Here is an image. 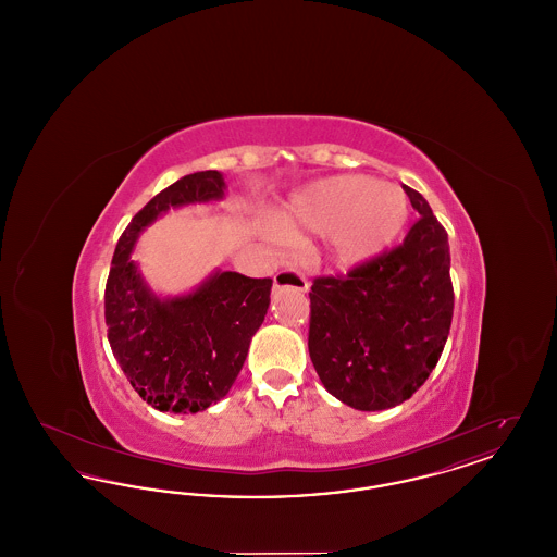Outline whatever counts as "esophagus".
Instances as JSON below:
<instances>
[{
    "mask_svg": "<svg viewBox=\"0 0 557 557\" xmlns=\"http://www.w3.org/2000/svg\"><path fill=\"white\" fill-rule=\"evenodd\" d=\"M275 288H294V290L305 292L309 288V284L300 271L282 269L275 273Z\"/></svg>",
    "mask_w": 557,
    "mask_h": 557,
    "instance_id": "obj_1",
    "label": "esophagus"
}]
</instances>
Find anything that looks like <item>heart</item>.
Returning a JSON list of instances; mask_svg holds the SVG:
<instances>
[{"label":"heart","instance_id":"1","mask_svg":"<svg viewBox=\"0 0 557 557\" xmlns=\"http://www.w3.org/2000/svg\"><path fill=\"white\" fill-rule=\"evenodd\" d=\"M407 219L409 200L400 187L368 175H338L298 189L275 214L273 230L286 239L325 236L327 261L352 269L391 248Z\"/></svg>","mask_w":557,"mask_h":557}]
</instances>
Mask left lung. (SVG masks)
Here are the masks:
<instances>
[{
  "label": "left lung",
  "instance_id": "obj_1",
  "mask_svg": "<svg viewBox=\"0 0 557 557\" xmlns=\"http://www.w3.org/2000/svg\"><path fill=\"white\" fill-rule=\"evenodd\" d=\"M420 219L403 244L315 277L309 355L330 395L359 411L411 397L436 368L453 319L449 239L424 196L403 186Z\"/></svg>",
  "mask_w": 557,
  "mask_h": 557
}]
</instances>
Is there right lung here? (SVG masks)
I'll return each instance as SVG.
<instances>
[{"mask_svg": "<svg viewBox=\"0 0 557 557\" xmlns=\"http://www.w3.org/2000/svg\"><path fill=\"white\" fill-rule=\"evenodd\" d=\"M219 171L164 187L119 238L104 292L108 343L135 393L159 411L198 413L230 393L269 309L271 277L214 271L196 290L159 298L132 261L139 234L162 212L221 200Z\"/></svg>", "mask_w": 557, "mask_h": 557, "instance_id": "obj_1", "label": "right lung"}]
</instances>
